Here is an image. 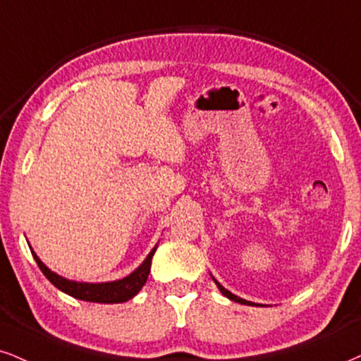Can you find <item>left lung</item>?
<instances>
[{
  "label": "left lung",
  "instance_id": "left-lung-1",
  "mask_svg": "<svg viewBox=\"0 0 361 361\" xmlns=\"http://www.w3.org/2000/svg\"><path fill=\"white\" fill-rule=\"evenodd\" d=\"M211 278L214 279V283H216V286L219 288V291L222 293V295H224L226 298H229L231 301H235V303H241V305H247V306H261V305H256V303H251V301H246V300H243V298H239V296H235V295H233V293L231 291H228V289H226L224 286H222V284L217 281V279L214 278V276L211 274Z\"/></svg>",
  "mask_w": 361,
  "mask_h": 361
}]
</instances>
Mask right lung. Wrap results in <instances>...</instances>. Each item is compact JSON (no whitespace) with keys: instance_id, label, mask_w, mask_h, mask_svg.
<instances>
[{"instance_id":"add662e5","label":"right lung","mask_w":361,"mask_h":361,"mask_svg":"<svg viewBox=\"0 0 361 361\" xmlns=\"http://www.w3.org/2000/svg\"><path fill=\"white\" fill-rule=\"evenodd\" d=\"M155 246L152 251L147 255L144 262L137 269H133L130 274L122 279H115V281H105V283H85V281H73V279H66L63 276L53 273L47 264L37 256V252L31 249L35 261H37L38 268L42 273L47 276V279L53 286H56L60 291L66 293V295L77 298L82 301H90V303H126V301L132 300L137 293L144 286L147 278L150 273V264H152V256L155 252Z\"/></svg>"}]
</instances>
